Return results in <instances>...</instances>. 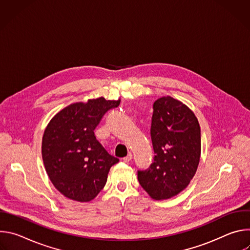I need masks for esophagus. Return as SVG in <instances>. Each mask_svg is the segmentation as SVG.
I'll return each instance as SVG.
<instances>
[{"label": "esophagus", "instance_id": "34e87169", "mask_svg": "<svg viewBox=\"0 0 250 250\" xmlns=\"http://www.w3.org/2000/svg\"><path fill=\"white\" fill-rule=\"evenodd\" d=\"M131 158H132V154H131V153H128L125 157L123 158V160H124V162H128V161L131 160Z\"/></svg>", "mask_w": 250, "mask_h": 250}]
</instances>
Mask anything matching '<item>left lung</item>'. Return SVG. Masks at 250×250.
I'll use <instances>...</instances> for the list:
<instances>
[{"label": "left lung", "instance_id": "1", "mask_svg": "<svg viewBox=\"0 0 250 250\" xmlns=\"http://www.w3.org/2000/svg\"><path fill=\"white\" fill-rule=\"evenodd\" d=\"M150 136L153 163L137 171L140 186L154 200L182 192L194 177L201 156V128L195 114L167 96L153 104Z\"/></svg>", "mask_w": 250, "mask_h": 250}]
</instances>
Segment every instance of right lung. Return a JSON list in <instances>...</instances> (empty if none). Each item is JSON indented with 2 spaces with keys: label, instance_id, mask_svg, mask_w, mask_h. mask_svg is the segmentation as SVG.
<instances>
[{
  "label": "right lung",
  "instance_id": "1",
  "mask_svg": "<svg viewBox=\"0 0 250 250\" xmlns=\"http://www.w3.org/2000/svg\"><path fill=\"white\" fill-rule=\"evenodd\" d=\"M120 102L101 97L71 104L47 125L42 146L44 167L54 187L68 199L93 200L104 187L111 167L119 162L97 140L94 130Z\"/></svg>",
  "mask_w": 250,
  "mask_h": 250
}]
</instances>
